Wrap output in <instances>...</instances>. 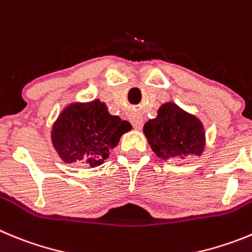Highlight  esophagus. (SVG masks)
Instances as JSON below:
<instances>
[{"mask_svg":"<svg viewBox=\"0 0 252 252\" xmlns=\"http://www.w3.org/2000/svg\"><path fill=\"white\" fill-rule=\"evenodd\" d=\"M130 121H131V124H132V126L136 128V130H141L142 125H144V120H142L141 117L133 116V117H131Z\"/></svg>","mask_w":252,"mask_h":252,"instance_id":"obj_1","label":"esophagus"}]
</instances>
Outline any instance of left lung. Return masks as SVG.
Listing matches in <instances>:
<instances>
[{"label":"left lung","mask_w":252,"mask_h":252,"mask_svg":"<svg viewBox=\"0 0 252 252\" xmlns=\"http://www.w3.org/2000/svg\"><path fill=\"white\" fill-rule=\"evenodd\" d=\"M144 133L155 154L165 160L184 158L185 155H201L204 150L201 122L172 102L161 106L158 117L145 124Z\"/></svg>","instance_id":"obj_1"}]
</instances>
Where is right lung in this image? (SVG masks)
I'll list each match as a JSON object with an SVG mask.
<instances>
[{
	"label": "right lung",
	"instance_id": "obj_1",
	"mask_svg": "<svg viewBox=\"0 0 252 252\" xmlns=\"http://www.w3.org/2000/svg\"><path fill=\"white\" fill-rule=\"evenodd\" d=\"M131 128L127 121L110 115L105 103L94 100L68 106L52 128V142L64 162L96 167Z\"/></svg>",
	"mask_w": 252,
	"mask_h": 252
}]
</instances>
